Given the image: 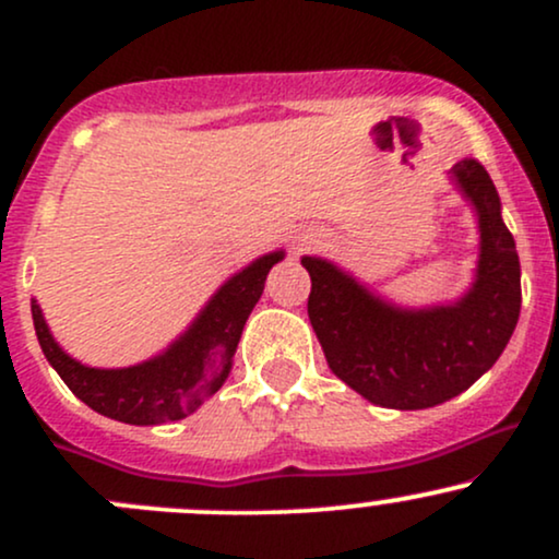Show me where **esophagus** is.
<instances>
[{"mask_svg": "<svg viewBox=\"0 0 559 559\" xmlns=\"http://www.w3.org/2000/svg\"><path fill=\"white\" fill-rule=\"evenodd\" d=\"M307 243H312V239H307V236H299V239L294 241V249H305Z\"/></svg>", "mask_w": 559, "mask_h": 559, "instance_id": "obj_1", "label": "esophagus"}]
</instances>
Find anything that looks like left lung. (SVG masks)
Here are the masks:
<instances>
[{
	"mask_svg": "<svg viewBox=\"0 0 559 559\" xmlns=\"http://www.w3.org/2000/svg\"><path fill=\"white\" fill-rule=\"evenodd\" d=\"M449 173L480 230L476 281L452 305L396 307L333 262L301 258L329 368L381 407L426 409L463 394L499 360L521 316V260L489 173L473 157Z\"/></svg>",
	"mask_w": 559,
	"mask_h": 559,
	"instance_id": "left-lung-1",
	"label": "left lung"
}]
</instances>
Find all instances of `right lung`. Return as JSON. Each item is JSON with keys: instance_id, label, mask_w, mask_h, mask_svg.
<instances>
[{"instance_id": "obj_1", "label": "right lung", "mask_w": 559, "mask_h": 559, "mask_svg": "<svg viewBox=\"0 0 559 559\" xmlns=\"http://www.w3.org/2000/svg\"><path fill=\"white\" fill-rule=\"evenodd\" d=\"M281 260L284 249L262 254L252 265L230 275L204 305L189 331H183L163 355L131 368L105 370L73 360L55 342L41 307L31 299L38 344L68 389L94 413L128 426L181 420L226 383L243 323L262 297L267 273Z\"/></svg>"}]
</instances>
